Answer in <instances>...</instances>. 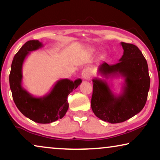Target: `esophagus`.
<instances>
[{
    "label": "esophagus",
    "instance_id": "esophagus-1",
    "mask_svg": "<svg viewBox=\"0 0 160 160\" xmlns=\"http://www.w3.org/2000/svg\"><path fill=\"white\" fill-rule=\"evenodd\" d=\"M92 70L90 68H86L83 70L82 76L84 79H88V78L92 76Z\"/></svg>",
    "mask_w": 160,
    "mask_h": 160
}]
</instances>
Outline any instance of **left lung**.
<instances>
[{
  "instance_id": "left-lung-1",
  "label": "left lung",
  "mask_w": 160,
  "mask_h": 160,
  "mask_svg": "<svg viewBox=\"0 0 160 160\" xmlns=\"http://www.w3.org/2000/svg\"><path fill=\"white\" fill-rule=\"evenodd\" d=\"M121 45L124 52L119 62L114 65L103 62L98 72L106 79L124 78L122 92L114 95L106 80L92 79V109L96 117L111 124L123 122L138 113L145 106L150 87L148 64L141 50L131 43Z\"/></svg>"
}]
</instances>
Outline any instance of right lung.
I'll return each mask as SVG.
<instances>
[{
    "mask_svg": "<svg viewBox=\"0 0 160 160\" xmlns=\"http://www.w3.org/2000/svg\"><path fill=\"white\" fill-rule=\"evenodd\" d=\"M43 47L38 40L28 41L13 59L9 74L10 89L17 108L24 116L40 124H49L62 119L68 109V96L82 83L78 78L73 81L65 78L56 82L53 88L43 97H34L22 85V65L30 52Z\"/></svg>",
    "mask_w": 160,
    "mask_h": 160,
    "instance_id": "add662e5",
    "label": "right lung"
}]
</instances>
